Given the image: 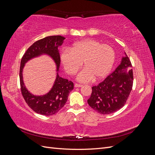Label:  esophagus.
Instances as JSON below:
<instances>
[{
	"label": "esophagus",
	"instance_id": "esophagus-1",
	"mask_svg": "<svg viewBox=\"0 0 155 155\" xmlns=\"http://www.w3.org/2000/svg\"><path fill=\"white\" fill-rule=\"evenodd\" d=\"M75 87H76V88H79V87H83V85H79V84H78V83H76L75 84Z\"/></svg>",
	"mask_w": 155,
	"mask_h": 155
}]
</instances>
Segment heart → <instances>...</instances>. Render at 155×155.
Masks as SVG:
<instances>
[{"label":"heart","instance_id":"b5f03b06","mask_svg":"<svg viewBox=\"0 0 155 155\" xmlns=\"http://www.w3.org/2000/svg\"><path fill=\"white\" fill-rule=\"evenodd\" d=\"M60 59L64 70L74 75L82 64L85 65L78 75L77 79L87 83L105 78L112 70L115 60V52L110 46L101 45L94 39H85L74 43L70 49L61 54Z\"/></svg>","mask_w":155,"mask_h":155}]
</instances>
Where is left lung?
Here are the masks:
<instances>
[{
  "instance_id": "obj_1",
  "label": "left lung",
  "mask_w": 155,
  "mask_h": 155,
  "mask_svg": "<svg viewBox=\"0 0 155 155\" xmlns=\"http://www.w3.org/2000/svg\"><path fill=\"white\" fill-rule=\"evenodd\" d=\"M121 63L114 71L97 86L92 87L87 100L92 109L101 114H109L124 107L132 90V64L124 51Z\"/></svg>"
}]
</instances>
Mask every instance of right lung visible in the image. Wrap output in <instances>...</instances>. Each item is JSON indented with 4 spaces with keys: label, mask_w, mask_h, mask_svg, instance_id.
<instances>
[{
    "label": "right lung",
    "mask_w": 155,
    "mask_h": 155,
    "mask_svg": "<svg viewBox=\"0 0 155 155\" xmlns=\"http://www.w3.org/2000/svg\"><path fill=\"white\" fill-rule=\"evenodd\" d=\"M64 37L61 35L46 37L37 41L26 50L21 61L20 84L23 97L31 109L44 116L55 114L66 104L69 93L74 88V83L59 76L60 55L59 47L62 45ZM48 55L53 59L56 67V76L52 88L44 95H33L26 88L23 81L22 72L25 64L30 60L41 55Z\"/></svg>",
    "instance_id": "right-lung-1"
}]
</instances>
